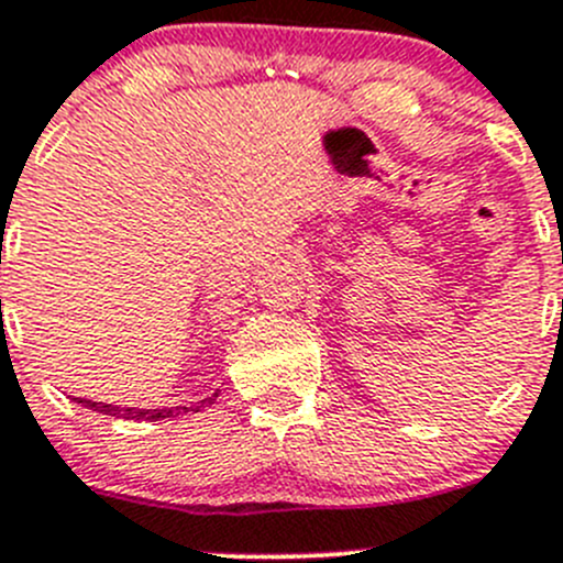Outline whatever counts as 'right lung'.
Instances as JSON below:
<instances>
[{
	"mask_svg": "<svg viewBox=\"0 0 563 563\" xmlns=\"http://www.w3.org/2000/svg\"><path fill=\"white\" fill-rule=\"evenodd\" d=\"M217 394H210L208 400L197 402V406L186 408H122V406H108V402H91V400H77L82 408H88V411H97V413H104V417H115V419H146V422H157V419H169V417H180V413H188V411H199V408L210 406V402L217 400Z\"/></svg>",
	"mask_w": 563,
	"mask_h": 563,
	"instance_id": "right-lung-1",
	"label": "right lung"
}]
</instances>
